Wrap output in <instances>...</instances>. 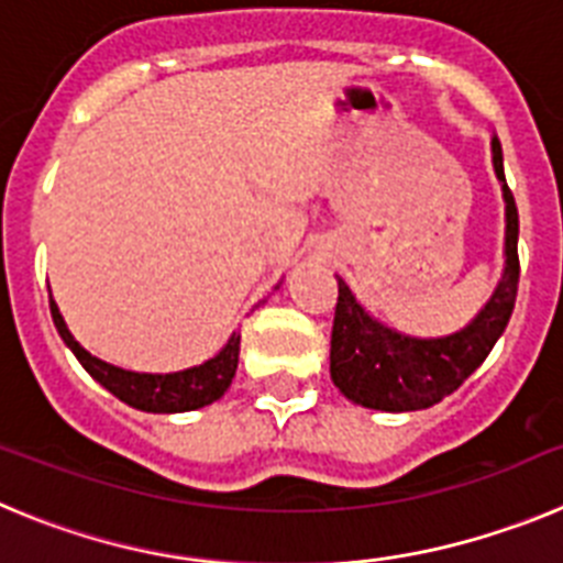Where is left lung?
Listing matches in <instances>:
<instances>
[{"mask_svg":"<svg viewBox=\"0 0 563 563\" xmlns=\"http://www.w3.org/2000/svg\"><path fill=\"white\" fill-rule=\"evenodd\" d=\"M494 168L507 202V267L494 298L476 316L474 324L456 335L420 341L372 321L352 298L343 278H338L330 375L343 397L380 411L429 409L460 389L471 372L490 355L510 321L519 292V211L505 183L499 137H494Z\"/></svg>","mask_w":563,"mask_h":563,"instance_id":"8db88e82","label":"left lung"}]
</instances>
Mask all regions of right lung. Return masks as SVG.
Masks as SVG:
<instances>
[{
	"label": "right lung",
	"mask_w": 563,
	"mask_h": 563,
	"mask_svg": "<svg viewBox=\"0 0 563 563\" xmlns=\"http://www.w3.org/2000/svg\"><path fill=\"white\" fill-rule=\"evenodd\" d=\"M49 312H53V324H56L58 335L64 338L73 355L81 361L84 369L101 383L103 389L112 391L118 400L129 402L132 409L154 411V415H174V411H194L202 409L208 402L220 400L231 386L233 375H236L239 363V335H231L225 343V350L217 357L206 361L202 366H194L186 372H174V375H141V372L118 369L112 363L101 361V357L89 355L76 338L69 335L67 324H64L62 312H58L56 301L49 298Z\"/></svg>",
	"instance_id": "right-lung-1"
}]
</instances>
